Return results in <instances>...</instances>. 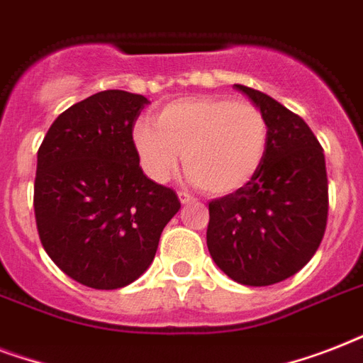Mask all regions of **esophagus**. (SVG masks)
Returning a JSON list of instances; mask_svg holds the SVG:
<instances>
[{
    "instance_id": "1",
    "label": "esophagus",
    "mask_w": 363,
    "mask_h": 363,
    "mask_svg": "<svg viewBox=\"0 0 363 363\" xmlns=\"http://www.w3.org/2000/svg\"><path fill=\"white\" fill-rule=\"evenodd\" d=\"M179 199H181L182 205L194 203V201H196V198H192V196H190V194H186V192H179Z\"/></svg>"
}]
</instances>
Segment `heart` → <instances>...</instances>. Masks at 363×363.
<instances>
[{
  "label": "heart",
  "mask_w": 363,
  "mask_h": 363,
  "mask_svg": "<svg viewBox=\"0 0 363 363\" xmlns=\"http://www.w3.org/2000/svg\"><path fill=\"white\" fill-rule=\"evenodd\" d=\"M131 141L152 181H167L182 154L190 179L205 192L224 196L238 192L258 173L269 128L264 113L248 101L194 96L165 105L156 124L137 121Z\"/></svg>",
  "instance_id": "obj_1"
}]
</instances>
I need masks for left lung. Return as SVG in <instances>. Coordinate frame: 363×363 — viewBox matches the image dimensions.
Listing matches in <instances>:
<instances>
[{
	"label": "left lung",
	"instance_id": "1",
	"mask_svg": "<svg viewBox=\"0 0 363 363\" xmlns=\"http://www.w3.org/2000/svg\"><path fill=\"white\" fill-rule=\"evenodd\" d=\"M233 88L264 113L269 141L252 181L209 203L207 247L232 281L269 286L296 275L324 238L326 160L303 118L267 94Z\"/></svg>",
	"mask_w": 363,
	"mask_h": 363
}]
</instances>
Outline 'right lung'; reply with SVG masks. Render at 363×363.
<instances>
[{"instance_id":"add662e5","label":"right lung","mask_w":363,"mask_h":363,"mask_svg":"<svg viewBox=\"0 0 363 363\" xmlns=\"http://www.w3.org/2000/svg\"><path fill=\"white\" fill-rule=\"evenodd\" d=\"M145 96L105 90L71 105L37 152L33 207L54 264L96 290L128 286L152 264L165 224L181 209L171 188L150 181L131 130Z\"/></svg>"}]
</instances>
